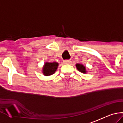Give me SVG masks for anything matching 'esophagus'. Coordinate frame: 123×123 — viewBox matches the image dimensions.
<instances>
[{"mask_svg":"<svg viewBox=\"0 0 123 123\" xmlns=\"http://www.w3.org/2000/svg\"><path fill=\"white\" fill-rule=\"evenodd\" d=\"M72 61L70 60H65L64 61V63L66 64H71Z\"/></svg>","mask_w":123,"mask_h":123,"instance_id":"1","label":"esophagus"}]
</instances>
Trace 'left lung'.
<instances>
[{
	"label": "left lung",
	"mask_w": 123,
	"mask_h": 123,
	"mask_svg": "<svg viewBox=\"0 0 123 123\" xmlns=\"http://www.w3.org/2000/svg\"><path fill=\"white\" fill-rule=\"evenodd\" d=\"M76 67H77L78 71L83 73V74H86V73L88 72V71L86 69V67L84 65H83V64H76Z\"/></svg>",
	"instance_id": "obj_1"
}]
</instances>
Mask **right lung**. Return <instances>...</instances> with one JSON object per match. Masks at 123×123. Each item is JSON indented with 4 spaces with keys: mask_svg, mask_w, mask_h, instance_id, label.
<instances>
[{
    "mask_svg": "<svg viewBox=\"0 0 123 123\" xmlns=\"http://www.w3.org/2000/svg\"><path fill=\"white\" fill-rule=\"evenodd\" d=\"M58 66H59V64L56 62H46L44 64V66H43L42 72L45 76H46V77L50 76L56 72Z\"/></svg>",
    "mask_w": 123,
    "mask_h": 123,
    "instance_id": "add662e5",
    "label": "right lung"
}]
</instances>
